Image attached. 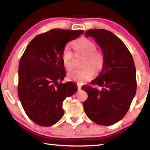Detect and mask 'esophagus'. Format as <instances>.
<instances>
[{"label":"esophagus","instance_id":"esophagus-1","mask_svg":"<svg viewBox=\"0 0 150 150\" xmlns=\"http://www.w3.org/2000/svg\"><path fill=\"white\" fill-rule=\"evenodd\" d=\"M77 88H78V90H81V85H79V84H77Z\"/></svg>","mask_w":150,"mask_h":150}]
</instances>
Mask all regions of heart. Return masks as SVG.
<instances>
[{
    "instance_id": "1",
    "label": "heart",
    "mask_w": 150,
    "mask_h": 150,
    "mask_svg": "<svg viewBox=\"0 0 150 150\" xmlns=\"http://www.w3.org/2000/svg\"><path fill=\"white\" fill-rule=\"evenodd\" d=\"M73 46L76 52L85 55L83 62V65L85 67L72 70L68 73V78L79 83L85 82L92 78L94 74L93 70L95 71H98L101 69L103 65V56L100 52L96 50V44L90 40H78L73 43ZM62 58L66 69H71L73 53L69 45H65L63 48Z\"/></svg>"
}]
</instances>
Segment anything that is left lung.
Listing matches in <instances>:
<instances>
[{
  "mask_svg": "<svg viewBox=\"0 0 150 150\" xmlns=\"http://www.w3.org/2000/svg\"><path fill=\"white\" fill-rule=\"evenodd\" d=\"M85 36L92 37L100 47L103 65L100 74L91 82L101 87L83 85L88 95L83 103L86 115L96 124L110 126L120 120L130 108L136 93V67L130 51L112 32L91 29Z\"/></svg>",
  "mask_w": 150,
  "mask_h": 150,
  "instance_id": "left-lung-1",
  "label": "left lung"
}]
</instances>
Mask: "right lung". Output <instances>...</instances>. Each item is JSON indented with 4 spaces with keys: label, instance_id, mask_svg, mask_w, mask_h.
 <instances>
[{
    "label": "right lung",
    "instance_id": "right-lung-1",
    "mask_svg": "<svg viewBox=\"0 0 150 150\" xmlns=\"http://www.w3.org/2000/svg\"><path fill=\"white\" fill-rule=\"evenodd\" d=\"M83 34L82 30L52 29L36 35L20 58L18 95L27 116L38 125L57 123L64 115L63 101L77 91L75 83H61L66 75L62 54L67 42Z\"/></svg>",
    "mask_w": 150,
    "mask_h": 150
}]
</instances>
